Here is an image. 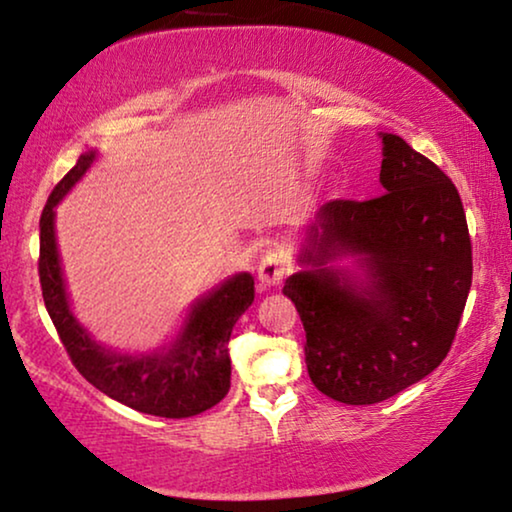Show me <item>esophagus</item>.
Returning <instances> with one entry per match:
<instances>
[{
  "mask_svg": "<svg viewBox=\"0 0 512 512\" xmlns=\"http://www.w3.org/2000/svg\"><path fill=\"white\" fill-rule=\"evenodd\" d=\"M286 275L284 258L277 254V251H268L258 263V282L263 286H277Z\"/></svg>",
  "mask_w": 512,
  "mask_h": 512,
  "instance_id": "esophagus-1",
  "label": "esophagus"
}]
</instances>
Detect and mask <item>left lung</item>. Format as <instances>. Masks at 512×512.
<instances>
[{"instance_id": "obj_1", "label": "left lung", "mask_w": 512, "mask_h": 512, "mask_svg": "<svg viewBox=\"0 0 512 512\" xmlns=\"http://www.w3.org/2000/svg\"><path fill=\"white\" fill-rule=\"evenodd\" d=\"M373 200H331L307 226L284 296L305 328V363L321 394L347 405L396 396L450 352L471 291L473 254L457 186L398 135H382ZM354 255L356 283L332 268Z\"/></svg>"}]
</instances>
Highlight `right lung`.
<instances>
[{
  "label": "right lung",
  "instance_id": "add662e5",
  "mask_svg": "<svg viewBox=\"0 0 512 512\" xmlns=\"http://www.w3.org/2000/svg\"><path fill=\"white\" fill-rule=\"evenodd\" d=\"M93 160L95 151L83 153L48 195L41 212L39 282L46 310L76 370L102 394L144 415L170 419L200 415L214 408L230 389L228 342L237 319L254 303V277L240 272L195 300L184 328L165 352L132 356L97 345L69 307L55 242V205Z\"/></svg>",
  "mask_w": 512,
  "mask_h": 512
}]
</instances>
